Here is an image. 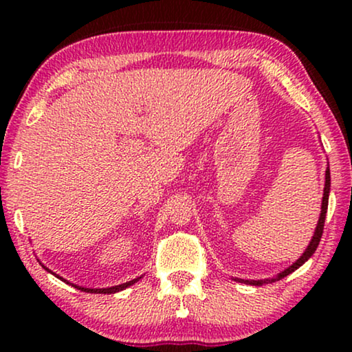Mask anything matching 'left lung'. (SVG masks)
<instances>
[{
    "instance_id": "8db88e82",
    "label": "left lung",
    "mask_w": 352,
    "mask_h": 352,
    "mask_svg": "<svg viewBox=\"0 0 352 352\" xmlns=\"http://www.w3.org/2000/svg\"><path fill=\"white\" fill-rule=\"evenodd\" d=\"M329 194H330V168H327L325 171V187H324V197H322V210H320V216H319V223H317V228H316V232L312 235V240L307 245L306 252L301 254V258H298L295 263L292 264L290 267H287L285 271H282L278 274L277 277L274 278H266V280H243V278H235V280H240V282H245V283H250V285H263V283H267V282H276V280H280V278L287 277L288 274L295 272L298 267L302 266L307 259H309L314 252L319 247V242H320V237H322V232H324V224H325V214H327V208H329Z\"/></svg>"
}]
</instances>
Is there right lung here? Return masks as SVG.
Listing matches in <instances>:
<instances>
[{"label":"right lung","mask_w":352,"mask_h":352,"mask_svg":"<svg viewBox=\"0 0 352 352\" xmlns=\"http://www.w3.org/2000/svg\"><path fill=\"white\" fill-rule=\"evenodd\" d=\"M54 276H56V274H54ZM57 277H59V276H57ZM59 278H60V280L67 282L65 278H62V277H59ZM139 278H141V277L134 278V280H129L126 283H122V285H115V287H109V288H85V287H76V285H74V287L78 288V290H81V292H86V293H104V295L107 293V295H109V293H117V292L124 290V288H128L129 285H133V283H136ZM67 283H69V282H67Z\"/></svg>","instance_id":"add662e5"}]
</instances>
